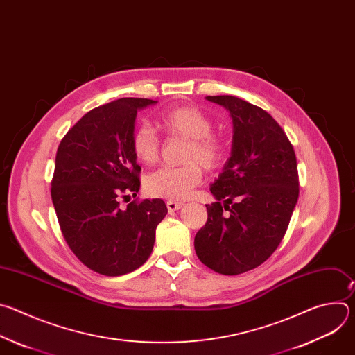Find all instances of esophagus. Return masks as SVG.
Wrapping results in <instances>:
<instances>
[{
    "label": "esophagus",
    "instance_id": "obj_1",
    "mask_svg": "<svg viewBox=\"0 0 355 355\" xmlns=\"http://www.w3.org/2000/svg\"><path fill=\"white\" fill-rule=\"evenodd\" d=\"M182 207H184L182 202H177V200H173V199L167 200V209H168L170 212H175V211L181 209Z\"/></svg>",
    "mask_w": 355,
    "mask_h": 355
}]
</instances>
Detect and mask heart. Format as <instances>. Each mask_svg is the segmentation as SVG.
Listing matches in <instances>:
<instances>
[{"mask_svg":"<svg viewBox=\"0 0 355 355\" xmlns=\"http://www.w3.org/2000/svg\"><path fill=\"white\" fill-rule=\"evenodd\" d=\"M160 128L170 137L188 140L182 167H163L146 177L144 188L153 196L181 200L189 196L202 181V168L215 170L225 157V144L212 133L214 121L202 110L191 105L170 108L159 116ZM132 150L136 160L151 166L160 156V139L153 128L140 125L132 136Z\"/></svg>","mask_w":355,"mask_h":355,"instance_id":"heart-1","label":"heart"}]
</instances>
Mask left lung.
I'll use <instances>...</instances> for the list:
<instances>
[{
    "mask_svg": "<svg viewBox=\"0 0 355 355\" xmlns=\"http://www.w3.org/2000/svg\"><path fill=\"white\" fill-rule=\"evenodd\" d=\"M233 121L232 153L211 185L216 202L193 240L198 259L237 275L261 266L279 245L299 196L293 147L260 107L232 95L207 96Z\"/></svg>",
    "mask_w": 355,
    "mask_h": 355,
    "instance_id": "obj_1",
    "label": "left lung"
}]
</instances>
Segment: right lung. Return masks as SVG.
<instances>
[{
    "mask_svg": "<svg viewBox=\"0 0 355 355\" xmlns=\"http://www.w3.org/2000/svg\"><path fill=\"white\" fill-rule=\"evenodd\" d=\"M157 101L121 98L87 112L62 139L52 200L64 240L89 270L119 277L143 266L153 251L156 227L167 215L163 199L132 200L140 166L132 150L137 111Z\"/></svg>",
    "mask_w": 355,
    "mask_h": 355,
    "instance_id": "1",
    "label": "right lung"
}]
</instances>
